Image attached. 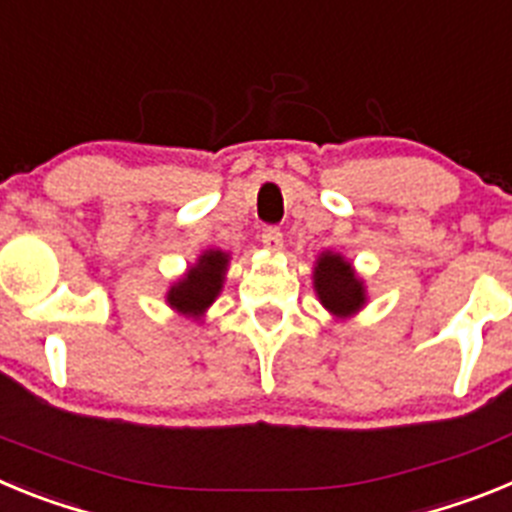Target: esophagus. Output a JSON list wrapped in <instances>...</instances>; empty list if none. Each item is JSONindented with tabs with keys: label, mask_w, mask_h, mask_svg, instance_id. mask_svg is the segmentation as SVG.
I'll return each instance as SVG.
<instances>
[{
	"label": "esophagus",
	"mask_w": 512,
	"mask_h": 512,
	"mask_svg": "<svg viewBox=\"0 0 512 512\" xmlns=\"http://www.w3.org/2000/svg\"><path fill=\"white\" fill-rule=\"evenodd\" d=\"M261 243H264V248L266 251H271V253H277V251H282V230L279 228H266L264 233H261Z\"/></svg>",
	"instance_id": "34e87169"
}]
</instances>
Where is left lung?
Returning a JSON list of instances; mask_svg holds the SVG:
<instances>
[{
	"label": "left lung",
	"instance_id": "1",
	"mask_svg": "<svg viewBox=\"0 0 512 512\" xmlns=\"http://www.w3.org/2000/svg\"><path fill=\"white\" fill-rule=\"evenodd\" d=\"M312 289L320 305L336 320L354 318L366 307V284L356 274L354 264L336 251H323L312 266Z\"/></svg>",
	"mask_w": 512,
	"mask_h": 512
}]
</instances>
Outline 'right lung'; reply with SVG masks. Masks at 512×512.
Wrapping results in <instances>:
<instances>
[{
	"label": "right lung",
	"instance_id": "add662e5",
	"mask_svg": "<svg viewBox=\"0 0 512 512\" xmlns=\"http://www.w3.org/2000/svg\"><path fill=\"white\" fill-rule=\"evenodd\" d=\"M230 266V253L223 248H205L182 277L166 289V305L192 320H205L212 302L220 297L225 274Z\"/></svg>",
	"mask_w": 512,
	"mask_h": 512
}]
</instances>
